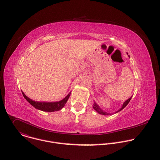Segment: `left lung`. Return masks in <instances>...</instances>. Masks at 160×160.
I'll list each match as a JSON object with an SVG mask.
<instances>
[{
	"instance_id": "obj_1",
	"label": "left lung",
	"mask_w": 160,
	"mask_h": 160,
	"mask_svg": "<svg viewBox=\"0 0 160 160\" xmlns=\"http://www.w3.org/2000/svg\"><path fill=\"white\" fill-rule=\"evenodd\" d=\"M127 55H128V53H127ZM128 57L130 58V56H129V55H128ZM132 98V96H131L128 99H127V101H125L123 102V104L122 108H121L118 111H116L115 113H117V112H118L122 111V110L128 104V102H129L131 100ZM93 108H94L98 113L101 114V115H111V114H110V113H108V112H106V111H104L99 107V106L98 104H97L96 102H94V103L93 104Z\"/></svg>"
}]
</instances>
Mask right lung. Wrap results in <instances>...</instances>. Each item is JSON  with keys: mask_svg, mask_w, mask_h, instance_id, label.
Masks as SVG:
<instances>
[{"mask_svg": "<svg viewBox=\"0 0 160 160\" xmlns=\"http://www.w3.org/2000/svg\"><path fill=\"white\" fill-rule=\"evenodd\" d=\"M22 95H23L25 99L35 108L41 110L43 111L46 112H53V111H57L61 110L66 103L67 101L70 98V96L71 94V92L68 94L64 99H62L61 101H57V102H38L33 101L32 99L28 98L24 92H22Z\"/></svg>", "mask_w": 160, "mask_h": 160, "instance_id": "obj_1", "label": "right lung"}]
</instances>
